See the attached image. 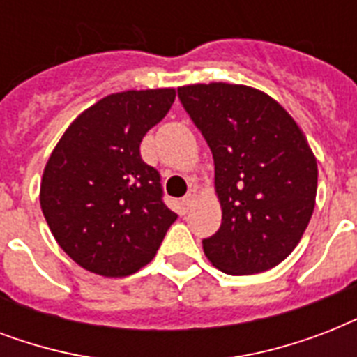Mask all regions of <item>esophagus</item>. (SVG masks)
<instances>
[{"label": "esophagus", "instance_id": "1", "mask_svg": "<svg viewBox=\"0 0 357 357\" xmlns=\"http://www.w3.org/2000/svg\"><path fill=\"white\" fill-rule=\"evenodd\" d=\"M196 189H189V192L183 196V206L189 209V207L195 206V202H196Z\"/></svg>", "mask_w": 357, "mask_h": 357}]
</instances>
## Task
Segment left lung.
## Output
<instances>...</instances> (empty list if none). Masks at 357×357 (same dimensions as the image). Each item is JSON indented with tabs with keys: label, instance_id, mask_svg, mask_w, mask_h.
Listing matches in <instances>:
<instances>
[{
	"label": "left lung",
	"instance_id": "obj_1",
	"mask_svg": "<svg viewBox=\"0 0 357 357\" xmlns=\"http://www.w3.org/2000/svg\"><path fill=\"white\" fill-rule=\"evenodd\" d=\"M178 96L215 161L222 224L202 241L207 259L231 276L280 265L315 209L319 170L305 135L252 86L187 85Z\"/></svg>",
	"mask_w": 357,
	"mask_h": 357
}]
</instances>
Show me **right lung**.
I'll list each match as a JSON object with an SVG mask.
<instances>
[{
  "label": "right lung",
  "mask_w": 357,
  "mask_h": 357,
  "mask_svg": "<svg viewBox=\"0 0 357 357\" xmlns=\"http://www.w3.org/2000/svg\"><path fill=\"white\" fill-rule=\"evenodd\" d=\"M176 100L174 89L103 98L72 122L47 159L40 207L59 246L86 271L135 274L155 257L178 215L140 142Z\"/></svg>",
  "instance_id": "obj_1"
}]
</instances>
